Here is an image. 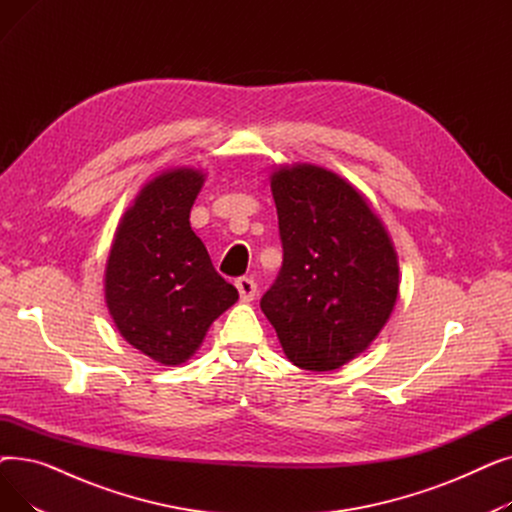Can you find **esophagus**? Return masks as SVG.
Wrapping results in <instances>:
<instances>
[{
	"label": "esophagus",
	"mask_w": 512,
	"mask_h": 512,
	"mask_svg": "<svg viewBox=\"0 0 512 512\" xmlns=\"http://www.w3.org/2000/svg\"><path fill=\"white\" fill-rule=\"evenodd\" d=\"M236 288H238V294L242 301H253L255 294H257V282L253 278H247L242 276L236 280Z\"/></svg>",
	"instance_id": "esophagus-1"
}]
</instances>
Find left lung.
<instances>
[{"instance_id": "1", "label": "left lung", "mask_w": 512, "mask_h": 512, "mask_svg": "<svg viewBox=\"0 0 512 512\" xmlns=\"http://www.w3.org/2000/svg\"><path fill=\"white\" fill-rule=\"evenodd\" d=\"M282 267L261 297L288 361L332 371L371 344L398 294L386 228L357 188L317 166L274 172Z\"/></svg>"}]
</instances>
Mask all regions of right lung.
<instances>
[{
    "instance_id": "right-lung-1",
    "label": "right lung",
    "mask_w": 512,
    "mask_h": 512,
    "mask_svg": "<svg viewBox=\"0 0 512 512\" xmlns=\"http://www.w3.org/2000/svg\"><path fill=\"white\" fill-rule=\"evenodd\" d=\"M201 184L195 170L151 180L124 213L107 259L105 301L116 328L164 365L191 357L213 319L238 299L188 222Z\"/></svg>"
}]
</instances>
